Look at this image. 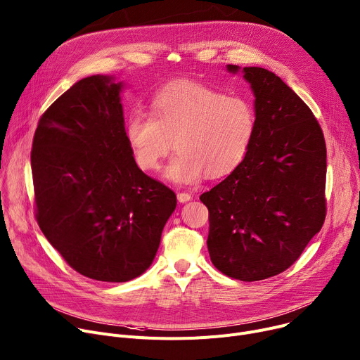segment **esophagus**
<instances>
[{"instance_id": "obj_1", "label": "esophagus", "mask_w": 360, "mask_h": 360, "mask_svg": "<svg viewBox=\"0 0 360 360\" xmlns=\"http://www.w3.org/2000/svg\"><path fill=\"white\" fill-rule=\"evenodd\" d=\"M176 198H178V201H179V202H182V204L193 200V197H191V194H188V193H178Z\"/></svg>"}]
</instances>
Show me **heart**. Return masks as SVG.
<instances>
[{"mask_svg":"<svg viewBox=\"0 0 360 360\" xmlns=\"http://www.w3.org/2000/svg\"><path fill=\"white\" fill-rule=\"evenodd\" d=\"M255 130L256 112L246 98L189 81L165 86L152 100V115L133 112L124 127L141 171H158L174 145L178 152L165 178L178 185L231 174L246 158Z\"/></svg>","mask_w":360,"mask_h":360,"instance_id":"obj_1","label":"heart"}]
</instances>
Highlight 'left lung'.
<instances>
[{
  "instance_id": "obj_1",
  "label": "left lung",
  "mask_w": 360,
  "mask_h": 360,
  "mask_svg": "<svg viewBox=\"0 0 360 360\" xmlns=\"http://www.w3.org/2000/svg\"><path fill=\"white\" fill-rule=\"evenodd\" d=\"M227 70L250 85L256 130L243 162L200 200L210 212L212 265L252 282L288 269L321 230L327 153L313 111L274 72Z\"/></svg>"
}]
</instances>
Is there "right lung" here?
Wrapping results in <instances>:
<instances>
[{
  "label": "right lung",
  "mask_w": 360,
  "mask_h": 360,
  "mask_svg": "<svg viewBox=\"0 0 360 360\" xmlns=\"http://www.w3.org/2000/svg\"><path fill=\"white\" fill-rule=\"evenodd\" d=\"M123 86L108 75L72 85L39 120L32 149L40 230L70 268L103 282L145 272L176 208L133 158Z\"/></svg>",
  "instance_id": "add662e5"
}]
</instances>
